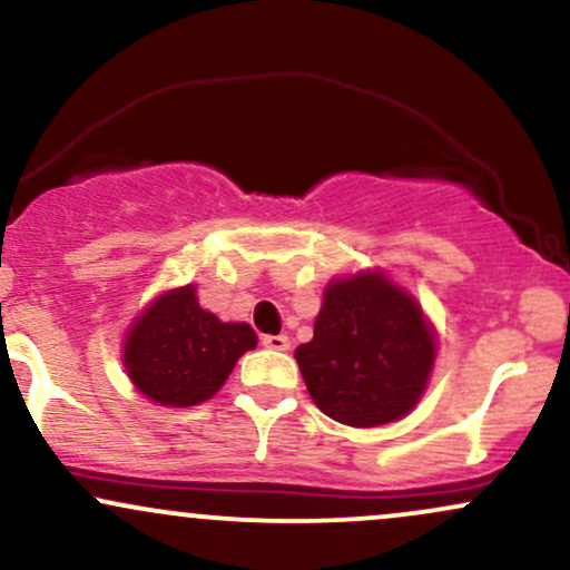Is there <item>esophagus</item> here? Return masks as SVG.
<instances>
[{"instance_id":"esophagus-1","label":"esophagus","mask_w":570,"mask_h":570,"mask_svg":"<svg viewBox=\"0 0 570 570\" xmlns=\"http://www.w3.org/2000/svg\"><path fill=\"white\" fill-rule=\"evenodd\" d=\"M262 346L273 348V352H286V348H289V337L286 335H262Z\"/></svg>"}]
</instances>
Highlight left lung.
<instances>
[{
	"mask_svg": "<svg viewBox=\"0 0 570 570\" xmlns=\"http://www.w3.org/2000/svg\"><path fill=\"white\" fill-rule=\"evenodd\" d=\"M295 360L318 411L348 428H379L419 403L435 333L409 292L367 271L330 281L314 341Z\"/></svg>",
	"mask_w": 570,
	"mask_h": 570,
	"instance_id": "obj_1",
	"label": "left lung"
}]
</instances>
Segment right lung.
Segmentation results:
<instances>
[{"mask_svg": "<svg viewBox=\"0 0 570 570\" xmlns=\"http://www.w3.org/2000/svg\"><path fill=\"white\" fill-rule=\"evenodd\" d=\"M256 346L246 322H222L199 308L194 284L156 297L124 341V365L137 390L170 409L214 397L235 362Z\"/></svg>", "mask_w": 570, "mask_h": 570, "instance_id": "1", "label": "right lung"}]
</instances>
